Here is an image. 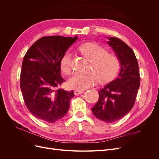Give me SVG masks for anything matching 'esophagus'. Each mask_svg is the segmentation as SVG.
I'll return each instance as SVG.
<instances>
[{"label":"esophagus","instance_id":"1","mask_svg":"<svg viewBox=\"0 0 159 159\" xmlns=\"http://www.w3.org/2000/svg\"><path fill=\"white\" fill-rule=\"evenodd\" d=\"M83 92H84V91H81V90H75V91H74V94H75V95H77L81 94Z\"/></svg>","mask_w":159,"mask_h":159}]
</instances>
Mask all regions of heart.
Returning a JSON list of instances; mask_svg holds the SVG:
<instances>
[{"label":"heart","mask_w":159,"mask_h":159,"mask_svg":"<svg viewBox=\"0 0 159 159\" xmlns=\"http://www.w3.org/2000/svg\"><path fill=\"white\" fill-rule=\"evenodd\" d=\"M83 55L91 61L89 73H76L68 80V85L71 89L83 90L93 86L98 80L100 84L112 81L120 68V62L117 56L107 52L101 46L94 43H87L80 47ZM71 54L68 52L62 57L60 61L61 71L69 74L71 70Z\"/></svg>","instance_id":"obj_1"}]
</instances>
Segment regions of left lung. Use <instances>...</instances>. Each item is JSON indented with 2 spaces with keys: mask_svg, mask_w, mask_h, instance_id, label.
Returning a JSON list of instances; mask_svg holds the SVG:
<instances>
[{
  "mask_svg": "<svg viewBox=\"0 0 159 159\" xmlns=\"http://www.w3.org/2000/svg\"><path fill=\"white\" fill-rule=\"evenodd\" d=\"M107 38V43L119 60L121 70L116 79L99 90V99L91 110L101 121L112 123L133 108L140 86V75L137 60L131 48L119 38Z\"/></svg>",
  "mask_w": 159,
  "mask_h": 159,
  "instance_id": "8db88e82",
  "label": "left lung"
}]
</instances>
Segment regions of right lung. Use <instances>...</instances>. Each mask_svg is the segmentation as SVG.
<instances>
[{
	"instance_id": "1",
	"label": "right lung",
	"mask_w": 159,
	"mask_h": 159,
	"mask_svg": "<svg viewBox=\"0 0 159 159\" xmlns=\"http://www.w3.org/2000/svg\"><path fill=\"white\" fill-rule=\"evenodd\" d=\"M77 39L42 37L24 57L20 84L24 101L28 111L42 121L54 123L68 111L74 91L56 88L65 81L61 76V60Z\"/></svg>"
}]
</instances>
